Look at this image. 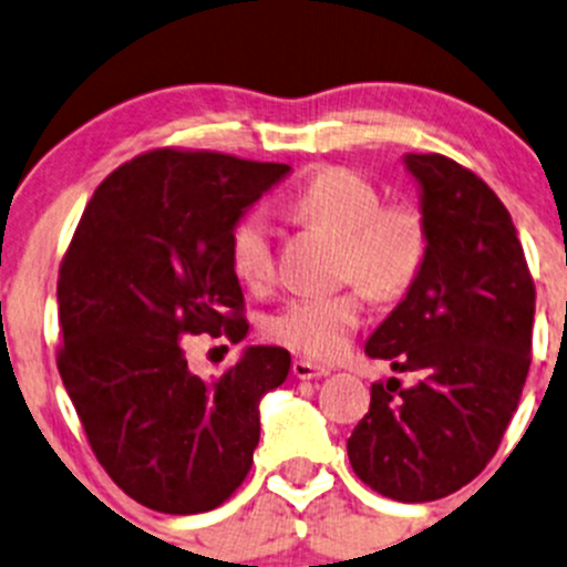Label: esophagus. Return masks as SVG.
Listing matches in <instances>:
<instances>
[{"label":"esophagus","instance_id":"1","mask_svg":"<svg viewBox=\"0 0 567 567\" xmlns=\"http://www.w3.org/2000/svg\"><path fill=\"white\" fill-rule=\"evenodd\" d=\"M293 375L301 381H310V379H323V375H329V370L320 368L316 362H310V359H296Z\"/></svg>","mask_w":567,"mask_h":567}]
</instances>
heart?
<instances>
[{
  "mask_svg": "<svg viewBox=\"0 0 567 567\" xmlns=\"http://www.w3.org/2000/svg\"><path fill=\"white\" fill-rule=\"evenodd\" d=\"M299 219L340 236L337 274L357 282L329 296H296L266 318V337L316 362L342 357L362 323L364 295L394 301L409 293L427 255V225L414 203H381L373 181L348 167H323L290 197ZM227 257L238 279L251 290L274 282V247L266 219L249 210L233 225Z\"/></svg>",
  "mask_w": 567,
  "mask_h": 567,
  "instance_id": "heart-1",
  "label": "heart"
}]
</instances>
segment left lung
<instances>
[{
  "instance_id": "left-lung-1",
  "label": "left lung",
  "mask_w": 567,
  "mask_h": 567,
  "mask_svg": "<svg viewBox=\"0 0 567 567\" xmlns=\"http://www.w3.org/2000/svg\"><path fill=\"white\" fill-rule=\"evenodd\" d=\"M427 255L364 353L400 379L370 386L348 439L353 472L398 502H433L472 483L499 450L532 362L535 282L494 188L442 153H409Z\"/></svg>"
}]
</instances>
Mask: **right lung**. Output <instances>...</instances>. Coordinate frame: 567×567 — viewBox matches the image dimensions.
<instances>
[{
	"label": "right lung",
	"mask_w": 567,
	"mask_h": 567,
	"mask_svg": "<svg viewBox=\"0 0 567 567\" xmlns=\"http://www.w3.org/2000/svg\"><path fill=\"white\" fill-rule=\"evenodd\" d=\"M290 173L214 151L158 147L95 188L56 279L62 384L109 477L158 513L236 494L260 442L257 403L290 353L251 346L219 379L188 370L183 337H247L227 238Z\"/></svg>",
	"instance_id": "right-lung-1"
}]
</instances>
